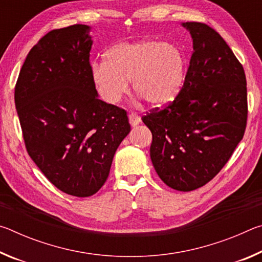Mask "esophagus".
Wrapping results in <instances>:
<instances>
[{
    "label": "esophagus",
    "mask_w": 262,
    "mask_h": 262,
    "mask_svg": "<svg viewBox=\"0 0 262 262\" xmlns=\"http://www.w3.org/2000/svg\"><path fill=\"white\" fill-rule=\"evenodd\" d=\"M128 118H129V123L132 126H137L141 122V117L137 113L132 112L128 115Z\"/></svg>",
    "instance_id": "34e87169"
}]
</instances>
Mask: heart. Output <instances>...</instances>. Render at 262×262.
Listing matches in <instances>:
<instances>
[{
    "instance_id": "1",
    "label": "heart",
    "mask_w": 262,
    "mask_h": 262,
    "mask_svg": "<svg viewBox=\"0 0 262 262\" xmlns=\"http://www.w3.org/2000/svg\"><path fill=\"white\" fill-rule=\"evenodd\" d=\"M91 77L105 103L118 104L132 81L135 92L148 103L173 100L185 81V57L173 43L151 39L121 42L106 53V62L92 64Z\"/></svg>"
}]
</instances>
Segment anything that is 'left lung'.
Wrapping results in <instances>:
<instances>
[{"label": "left lung", "mask_w": 262, "mask_h": 262, "mask_svg": "<svg viewBox=\"0 0 262 262\" xmlns=\"http://www.w3.org/2000/svg\"><path fill=\"white\" fill-rule=\"evenodd\" d=\"M193 54L174 100L142 117L152 134L150 157L168 187H202L228 163L245 134L246 76L220 33L200 21L183 24Z\"/></svg>", "instance_id": "left-lung-1"}]
</instances>
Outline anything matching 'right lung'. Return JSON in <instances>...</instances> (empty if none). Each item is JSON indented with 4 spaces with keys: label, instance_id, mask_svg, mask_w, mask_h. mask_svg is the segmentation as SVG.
Here are the masks:
<instances>
[{
    "label": "right lung",
    "instance_id": "right-lung-1",
    "mask_svg": "<svg viewBox=\"0 0 262 262\" xmlns=\"http://www.w3.org/2000/svg\"><path fill=\"white\" fill-rule=\"evenodd\" d=\"M88 25L52 30L31 48L15 86L26 151L62 192L86 198L107 179L130 132L127 112L98 98Z\"/></svg>",
    "mask_w": 262,
    "mask_h": 262
}]
</instances>
